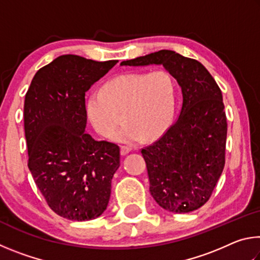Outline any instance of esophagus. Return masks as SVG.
I'll return each mask as SVG.
<instances>
[{
    "label": "esophagus",
    "instance_id": "34e87169",
    "mask_svg": "<svg viewBox=\"0 0 260 260\" xmlns=\"http://www.w3.org/2000/svg\"><path fill=\"white\" fill-rule=\"evenodd\" d=\"M131 150H132V149H131L129 147L122 146L121 149H120V152H121L122 156H125V155H127V153H128V152H131Z\"/></svg>",
    "mask_w": 260,
    "mask_h": 260
}]
</instances>
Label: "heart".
Returning <instances> with one entry per match:
<instances>
[{"instance_id":"1","label":"heart","mask_w":260,"mask_h":260,"mask_svg":"<svg viewBox=\"0 0 260 260\" xmlns=\"http://www.w3.org/2000/svg\"><path fill=\"white\" fill-rule=\"evenodd\" d=\"M177 107V83L165 69L129 72L107 82L103 91L91 93L87 114L99 134L108 136L124 113L126 124L110 136L113 142L135 144L156 140L172 124Z\"/></svg>"}]
</instances>
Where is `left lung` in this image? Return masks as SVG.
Instances as JSON below:
<instances>
[{
  "label": "left lung",
  "mask_w": 260,
  "mask_h": 260,
  "mask_svg": "<svg viewBox=\"0 0 260 260\" xmlns=\"http://www.w3.org/2000/svg\"><path fill=\"white\" fill-rule=\"evenodd\" d=\"M162 65L182 91L178 120L160 139L141 150L150 193L170 212L188 213L212 195L225 166L227 120L222 94L199 60L159 50L121 61L127 67Z\"/></svg>",
  "instance_id": "8db88e82"
}]
</instances>
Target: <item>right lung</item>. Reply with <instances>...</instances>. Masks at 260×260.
<instances>
[{"label":"right lung","mask_w":260,"mask_h":260,"mask_svg":"<svg viewBox=\"0 0 260 260\" xmlns=\"http://www.w3.org/2000/svg\"><path fill=\"white\" fill-rule=\"evenodd\" d=\"M118 60L57 57L35 73L24 103L28 169L49 208L60 217H100L120 166V149L85 132L86 91Z\"/></svg>","instance_id":"obj_1"}]
</instances>
